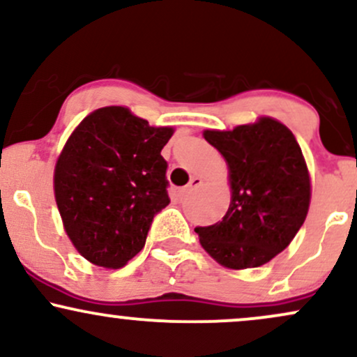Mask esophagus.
Returning a JSON list of instances; mask_svg holds the SVG:
<instances>
[{
	"label": "esophagus",
	"instance_id": "34e87169",
	"mask_svg": "<svg viewBox=\"0 0 357 357\" xmlns=\"http://www.w3.org/2000/svg\"><path fill=\"white\" fill-rule=\"evenodd\" d=\"M203 181L199 178H192L191 181H190V184H188V186H184L181 191H179V195H181V198H186V196H190L192 191L196 190V188L199 186V184H202Z\"/></svg>",
	"mask_w": 357,
	"mask_h": 357
}]
</instances>
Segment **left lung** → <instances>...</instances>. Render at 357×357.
<instances>
[{"instance_id": "1", "label": "left lung", "mask_w": 357, "mask_h": 357, "mask_svg": "<svg viewBox=\"0 0 357 357\" xmlns=\"http://www.w3.org/2000/svg\"><path fill=\"white\" fill-rule=\"evenodd\" d=\"M203 136L227 161L231 203L218 223L195 228L199 243L223 267H260L289 247L309 211L310 178L301 146L272 117Z\"/></svg>"}]
</instances>
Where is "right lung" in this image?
I'll return each mask as SVG.
<instances>
[{"mask_svg": "<svg viewBox=\"0 0 357 357\" xmlns=\"http://www.w3.org/2000/svg\"><path fill=\"white\" fill-rule=\"evenodd\" d=\"M173 132L112 105L93 110L68 137L55 199L73 247L93 265L121 268L144 247L153 218L169 204L161 151Z\"/></svg>", "mask_w": 357, "mask_h": 357, "instance_id": "add662e5", "label": "right lung"}]
</instances>
